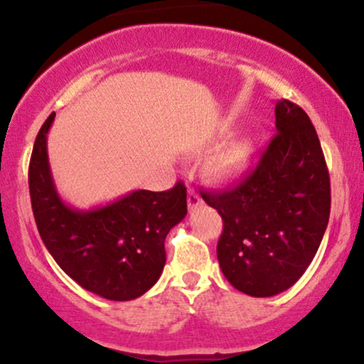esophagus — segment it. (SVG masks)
<instances>
[{
    "instance_id": "1",
    "label": "esophagus",
    "mask_w": 364,
    "mask_h": 364,
    "mask_svg": "<svg viewBox=\"0 0 364 364\" xmlns=\"http://www.w3.org/2000/svg\"><path fill=\"white\" fill-rule=\"evenodd\" d=\"M200 205H202V198H200V195L193 190L188 191V208H190V210H195V208Z\"/></svg>"
}]
</instances>
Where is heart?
Segmentation results:
<instances>
[{"mask_svg":"<svg viewBox=\"0 0 364 364\" xmlns=\"http://www.w3.org/2000/svg\"><path fill=\"white\" fill-rule=\"evenodd\" d=\"M252 152V144L248 140H237L231 144L217 161V174L223 179H229V181L240 179L248 169Z\"/></svg>","mask_w":364,"mask_h":364,"instance_id":"1","label":"heart"}]
</instances>
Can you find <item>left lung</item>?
<instances>
[{"mask_svg":"<svg viewBox=\"0 0 364 364\" xmlns=\"http://www.w3.org/2000/svg\"><path fill=\"white\" fill-rule=\"evenodd\" d=\"M274 136L243 181L202 191L224 220L217 260L232 287L253 298L289 289L315 258L330 215V179L318 135L301 107L275 102Z\"/></svg>","mask_w":364,"mask_h":364,"instance_id":"obj_1","label":"left lung"}]
</instances>
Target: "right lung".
I'll list each match as a JSON object with an SVG mask.
<instances>
[{
  "mask_svg": "<svg viewBox=\"0 0 364 364\" xmlns=\"http://www.w3.org/2000/svg\"><path fill=\"white\" fill-rule=\"evenodd\" d=\"M53 112L37 133L28 190L46 248L63 272L83 289L111 301L145 294L166 265L164 240L185 219L186 188L135 190L106 205L80 210L61 198L48 156Z\"/></svg>",
  "mask_w": 364,
  "mask_h": 364,
  "instance_id": "right-lung-1",
  "label": "right lung"
}]
</instances>
